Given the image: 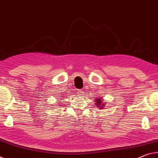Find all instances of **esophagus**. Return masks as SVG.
Segmentation results:
<instances>
[{
	"label": "esophagus",
	"instance_id": "34e87169",
	"mask_svg": "<svg viewBox=\"0 0 158 158\" xmlns=\"http://www.w3.org/2000/svg\"><path fill=\"white\" fill-rule=\"evenodd\" d=\"M84 94V92L82 89H78V91H77V95L78 96H82V95Z\"/></svg>",
	"mask_w": 158,
	"mask_h": 158
}]
</instances>
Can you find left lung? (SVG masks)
<instances>
[{
    "mask_svg": "<svg viewBox=\"0 0 158 158\" xmlns=\"http://www.w3.org/2000/svg\"><path fill=\"white\" fill-rule=\"evenodd\" d=\"M94 102H95V104H96V107H98L101 108V109H103L104 107L106 106L105 103L103 102V99H102V98H97V99H95Z\"/></svg>",
    "mask_w": 158,
    "mask_h": 158,
    "instance_id": "left-lung-1",
    "label": "left lung"
}]
</instances>
